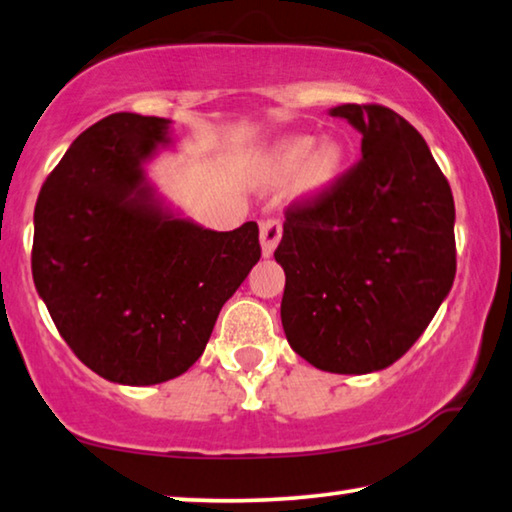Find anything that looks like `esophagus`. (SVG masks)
<instances>
[{
    "label": "esophagus",
    "instance_id": "1",
    "mask_svg": "<svg viewBox=\"0 0 512 512\" xmlns=\"http://www.w3.org/2000/svg\"><path fill=\"white\" fill-rule=\"evenodd\" d=\"M280 239H282L280 220H276V218L262 220V225H259V243H262V255L264 257L273 255V250L278 248Z\"/></svg>",
    "mask_w": 512,
    "mask_h": 512
}]
</instances>
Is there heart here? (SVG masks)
<instances>
[{"instance_id": "obj_1", "label": "heart", "mask_w": 512, "mask_h": 512, "mask_svg": "<svg viewBox=\"0 0 512 512\" xmlns=\"http://www.w3.org/2000/svg\"><path fill=\"white\" fill-rule=\"evenodd\" d=\"M349 149L338 137L315 142L312 135L280 137L257 158L255 179L262 186H278L292 179V190L301 200L322 197L342 179Z\"/></svg>"}]
</instances>
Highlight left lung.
<instances>
[{
  "mask_svg": "<svg viewBox=\"0 0 512 512\" xmlns=\"http://www.w3.org/2000/svg\"><path fill=\"white\" fill-rule=\"evenodd\" d=\"M361 163L289 209L276 262L285 271L287 342L335 375L384 370L421 338L455 280V204L423 135L384 105H338Z\"/></svg>",
  "mask_w": 512,
  "mask_h": 512,
  "instance_id": "left-lung-1",
  "label": "left lung"
}]
</instances>
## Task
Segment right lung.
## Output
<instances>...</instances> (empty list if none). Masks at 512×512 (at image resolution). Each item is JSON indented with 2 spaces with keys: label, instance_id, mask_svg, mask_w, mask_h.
<instances>
[{
  "label": "right lung",
  "instance_id": "obj_1",
  "mask_svg": "<svg viewBox=\"0 0 512 512\" xmlns=\"http://www.w3.org/2000/svg\"><path fill=\"white\" fill-rule=\"evenodd\" d=\"M170 124L117 112L89 126L34 211L38 296L75 356L124 386L183 375L262 255L253 220L207 230L158 193L147 163L172 144Z\"/></svg>",
  "mask_w": 512,
  "mask_h": 512
}]
</instances>
